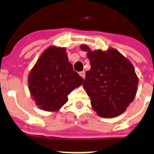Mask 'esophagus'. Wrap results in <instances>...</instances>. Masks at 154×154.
Instances as JSON below:
<instances>
[{"label": "esophagus", "mask_w": 154, "mask_h": 154, "mask_svg": "<svg viewBox=\"0 0 154 154\" xmlns=\"http://www.w3.org/2000/svg\"><path fill=\"white\" fill-rule=\"evenodd\" d=\"M79 74H80V76L83 77V78H85V71H81V72H80Z\"/></svg>", "instance_id": "obj_1"}]
</instances>
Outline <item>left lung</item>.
<instances>
[{
    "mask_svg": "<svg viewBox=\"0 0 154 154\" xmlns=\"http://www.w3.org/2000/svg\"><path fill=\"white\" fill-rule=\"evenodd\" d=\"M87 52L91 69L85 73L83 88L90 97L92 109L103 118H114L126 111L138 90V78L133 65L116 49Z\"/></svg>",
    "mask_w": 154,
    "mask_h": 154,
    "instance_id": "left-lung-1",
    "label": "left lung"
}]
</instances>
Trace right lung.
<instances>
[{"label": "right lung", "mask_w": 154, "mask_h": 154, "mask_svg": "<svg viewBox=\"0 0 154 154\" xmlns=\"http://www.w3.org/2000/svg\"><path fill=\"white\" fill-rule=\"evenodd\" d=\"M83 81L69 62L66 49L51 46L42 52L30 71L28 88L39 108L57 112L68 101L67 96Z\"/></svg>", "instance_id": "add662e5"}]
</instances>
